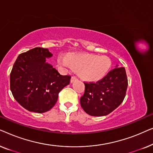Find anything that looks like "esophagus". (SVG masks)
<instances>
[{
	"mask_svg": "<svg viewBox=\"0 0 153 153\" xmlns=\"http://www.w3.org/2000/svg\"><path fill=\"white\" fill-rule=\"evenodd\" d=\"M76 77H75V76H72V78H71V80H70V82L71 83H74V81H76Z\"/></svg>",
	"mask_w": 153,
	"mask_h": 153,
	"instance_id": "1",
	"label": "esophagus"
}]
</instances>
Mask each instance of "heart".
<instances>
[{
  "instance_id": "obj_1",
  "label": "heart",
  "mask_w": 153,
  "mask_h": 153,
  "mask_svg": "<svg viewBox=\"0 0 153 153\" xmlns=\"http://www.w3.org/2000/svg\"><path fill=\"white\" fill-rule=\"evenodd\" d=\"M58 63L65 70L74 68L82 80L97 82L104 79L109 72L111 62L106 56L92 53H72L68 56L60 55Z\"/></svg>"
}]
</instances>
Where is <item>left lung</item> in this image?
<instances>
[{"instance_id": "1", "label": "left lung", "mask_w": 153, "mask_h": 153, "mask_svg": "<svg viewBox=\"0 0 153 153\" xmlns=\"http://www.w3.org/2000/svg\"><path fill=\"white\" fill-rule=\"evenodd\" d=\"M85 93L80 99L85 113L93 116L109 114L122 103L126 94L127 82L125 68L118 65L97 83H84Z\"/></svg>"}]
</instances>
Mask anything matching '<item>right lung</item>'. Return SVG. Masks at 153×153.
Returning a JSON list of instances; mask_svg holds the SVG:
<instances>
[{"label":"right lung","instance_id":"1","mask_svg":"<svg viewBox=\"0 0 153 153\" xmlns=\"http://www.w3.org/2000/svg\"><path fill=\"white\" fill-rule=\"evenodd\" d=\"M49 49L36 47L21 53L10 74V90L16 102L29 111L47 112L55 105L58 93L70 82L60 75L47 58Z\"/></svg>","mask_w":153,"mask_h":153}]
</instances>
